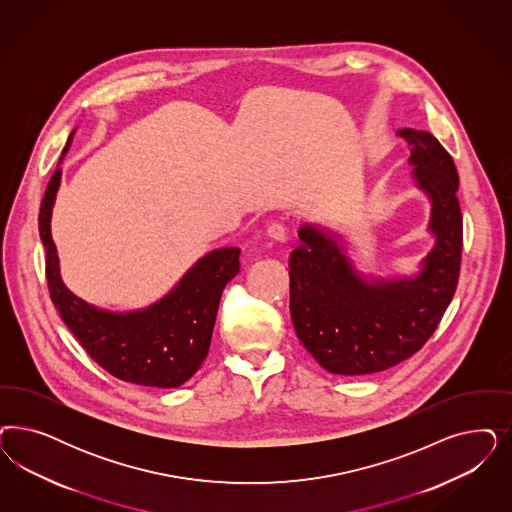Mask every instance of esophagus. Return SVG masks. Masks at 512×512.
Wrapping results in <instances>:
<instances>
[{
	"label": "esophagus",
	"mask_w": 512,
	"mask_h": 512,
	"mask_svg": "<svg viewBox=\"0 0 512 512\" xmlns=\"http://www.w3.org/2000/svg\"><path fill=\"white\" fill-rule=\"evenodd\" d=\"M267 235H269L271 239L279 241V243H284V241H286V228L282 226L281 222H271V224L267 226Z\"/></svg>",
	"instance_id": "34e87169"
}]
</instances>
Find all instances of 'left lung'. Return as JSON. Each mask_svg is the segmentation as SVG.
Returning a JSON list of instances; mask_svg holds the SVG:
<instances>
[{
  "label": "left lung",
  "instance_id": "left-lung-1",
  "mask_svg": "<svg viewBox=\"0 0 512 512\" xmlns=\"http://www.w3.org/2000/svg\"><path fill=\"white\" fill-rule=\"evenodd\" d=\"M416 186L431 201L435 245L409 279L363 277L341 237L316 224L299 228L290 254V314L299 341L333 375H367L397 365L437 330L462 264L463 220L458 171L429 132L403 128Z\"/></svg>",
  "mask_w": 512,
  "mask_h": 512
}]
</instances>
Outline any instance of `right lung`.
<instances>
[{
    "mask_svg": "<svg viewBox=\"0 0 512 512\" xmlns=\"http://www.w3.org/2000/svg\"><path fill=\"white\" fill-rule=\"evenodd\" d=\"M60 179L62 169L56 167L41 201L39 235L47 252L50 299L62 320L88 356L116 379L154 388L181 386L198 371L209 352L220 296L239 273L241 250L216 248L205 254L167 296L147 309L103 311L75 296L60 275L58 252L50 235V215Z\"/></svg>",
    "mask_w": 512,
    "mask_h": 512,
    "instance_id": "right-lung-1",
    "label": "right lung"
}]
</instances>
